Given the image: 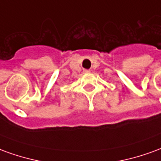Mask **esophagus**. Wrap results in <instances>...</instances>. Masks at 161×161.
Wrapping results in <instances>:
<instances>
[{
    "label": "esophagus",
    "instance_id": "obj_1",
    "mask_svg": "<svg viewBox=\"0 0 161 161\" xmlns=\"http://www.w3.org/2000/svg\"><path fill=\"white\" fill-rule=\"evenodd\" d=\"M84 73H90L91 72V70H84Z\"/></svg>",
    "mask_w": 161,
    "mask_h": 161
}]
</instances>
